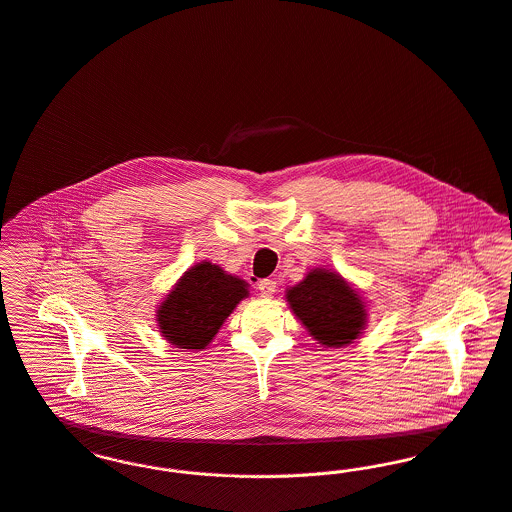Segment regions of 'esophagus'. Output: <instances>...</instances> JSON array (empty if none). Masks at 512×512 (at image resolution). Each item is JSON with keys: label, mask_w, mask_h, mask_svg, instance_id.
Here are the masks:
<instances>
[{"label": "esophagus", "mask_w": 512, "mask_h": 512, "mask_svg": "<svg viewBox=\"0 0 512 512\" xmlns=\"http://www.w3.org/2000/svg\"><path fill=\"white\" fill-rule=\"evenodd\" d=\"M257 288H259L263 298H273V294L276 292V282L271 278H265V280H259Z\"/></svg>", "instance_id": "1"}]
</instances>
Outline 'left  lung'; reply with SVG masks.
<instances>
[{
	"mask_svg": "<svg viewBox=\"0 0 512 512\" xmlns=\"http://www.w3.org/2000/svg\"><path fill=\"white\" fill-rule=\"evenodd\" d=\"M286 302L323 347L351 345L366 325L362 296L343 276L327 269H314L288 288Z\"/></svg>",
	"mask_w": 512,
	"mask_h": 512,
	"instance_id": "left-lung-1",
	"label": "left lung"
}]
</instances>
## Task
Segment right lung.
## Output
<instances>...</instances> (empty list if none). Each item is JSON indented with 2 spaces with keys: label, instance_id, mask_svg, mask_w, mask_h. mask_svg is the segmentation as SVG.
<instances>
[{
  "label": "right lung",
  "instance_id": "1",
  "mask_svg": "<svg viewBox=\"0 0 512 512\" xmlns=\"http://www.w3.org/2000/svg\"><path fill=\"white\" fill-rule=\"evenodd\" d=\"M247 296L245 280L202 261L181 276L161 302L159 331L175 349L202 351Z\"/></svg>",
  "mask_w": 512,
  "mask_h": 512
}]
</instances>
